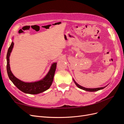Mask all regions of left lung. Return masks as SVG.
I'll return each instance as SVG.
<instances>
[{"label":"left lung","instance_id":"1","mask_svg":"<svg viewBox=\"0 0 124 124\" xmlns=\"http://www.w3.org/2000/svg\"><path fill=\"white\" fill-rule=\"evenodd\" d=\"M73 80L74 82V83L76 84V85L78 86V87L81 89H83V90H84V91H88V92H96V91H99V90H101V89H102L103 88H104L105 87H106L107 86H104V87H98V88H85L84 87H83V86H82L81 85H80L79 84H78L77 82L75 81V80L73 78Z\"/></svg>","mask_w":124,"mask_h":124}]
</instances>
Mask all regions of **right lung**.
Returning <instances> with one entry per match:
<instances>
[{"label": "right lung", "instance_id": "1", "mask_svg": "<svg viewBox=\"0 0 124 124\" xmlns=\"http://www.w3.org/2000/svg\"><path fill=\"white\" fill-rule=\"evenodd\" d=\"M12 39H13V38ZM13 46L14 42L12 41L7 54V70L10 80L21 91L26 93H28V94H38V93L44 92L47 90L51 87L52 82L53 81L57 62L52 63L47 74L41 80L32 82H23L15 77L12 71H11L9 58Z\"/></svg>", "mask_w": 124, "mask_h": 124}]
</instances>
